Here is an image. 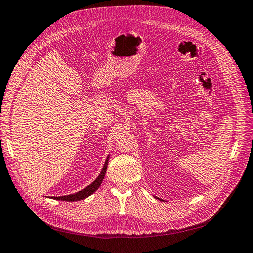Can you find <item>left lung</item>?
<instances>
[{"instance_id":"1","label":"left lung","mask_w":253,"mask_h":253,"mask_svg":"<svg viewBox=\"0 0 253 253\" xmlns=\"http://www.w3.org/2000/svg\"><path fill=\"white\" fill-rule=\"evenodd\" d=\"M157 199H159V200H162V199H160V198H157Z\"/></svg>"}]
</instances>
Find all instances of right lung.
Segmentation results:
<instances>
[{"label":"right lung","mask_w":253,"mask_h":253,"mask_svg":"<svg viewBox=\"0 0 253 253\" xmlns=\"http://www.w3.org/2000/svg\"><path fill=\"white\" fill-rule=\"evenodd\" d=\"M109 158H110V155H107V158L105 160V163L103 165V169H102L100 175L96 177V179L93 182H91L89 186L85 187L84 189L80 190L76 193H72V195L62 196V197H51V198L55 199V200H62V201H78V200H83V199H85V198H88L89 196L92 195V193L101 186L102 181H103V179H104L106 169H107V163H109Z\"/></svg>","instance_id":"obj_1"}]
</instances>
